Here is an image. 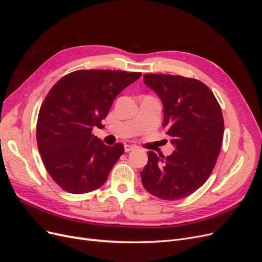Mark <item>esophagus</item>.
Here are the masks:
<instances>
[{"mask_svg": "<svg viewBox=\"0 0 262 262\" xmlns=\"http://www.w3.org/2000/svg\"><path fill=\"white\" fill-rule=\"evenodd\" d=\"M134 148H136V146H134V145H130V144H125V145H124V150H125L126 153L131 152V150L134 149Z\"/></svg>", "mask_w": 262, "mask_h": 262, "instance_id": "34e87169", "label": "esophagus"}]
</instances>
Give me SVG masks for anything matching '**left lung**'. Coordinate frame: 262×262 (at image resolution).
Wrapping results in <instances>:
<instances>
[{
	"instance_id": "8db88e82",
	"label": "left lung",
	"mask_w": 262,
	"mask_h": 262,
	"mask_svg": "<svg viewBox=\"0 0 262 262\" xmlns=\"http://www.w3.org/2000/svg\"><path fill=\"white\" fill-rule=\"evenodd\" d=\"M143 77L162 100L163 126L175 150L167 157L148 150L147 164L140 171L142 184L160 199H182L208 180L216 164L223 115L214 94L200 81L168 74Z\"/></svg>"
}]
</instances>
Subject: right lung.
Listing matches in <instances>:
<instances>
[{
	"label": "right lung",
	"instance_id": "obj_1",
	"mask_svg": "<svg viewBox=\"0 0 262 262\" xmlns=\"http://www.w3.org/2000/svg\"><path fill=\"white\" fill-rule=\"evenodd\" d=\"M141 73L80 70L63 76L39 110L37 144L51 178L70 193H86L105 184L124 146H108L92 133L114 99Z\"/></svg>",
	"mask_w": 262,
	"mask_h": 262
}]
</instances>
